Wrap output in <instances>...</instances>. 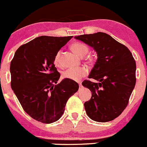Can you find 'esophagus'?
Instances as JSON below:
<instances>
[{"mask_svg": "<svg viewBox=\"0 0 147 147\" xmlns=\"http://www.w3.org/2000/svg\"><path fill=\"white\" fill-rule=\"evenodd\" d=\"M78 84H79L80 87H81V86H82V85H81V82H78Z\"/></svg>", "mask_w": 147, "mask_h": 147, "instance_id": "esophagus-1", "label": "esophagus"}]
</instances>
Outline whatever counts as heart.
Wrapping results in <instances>:
<instances>
[{"instance_id":"b5f03b06","label":"heart","mask_w":147,"mask_h":147,"mask_svg":"<svg viewBox=\"0 0 147 147\" xmlns=\"http://www.w3.org/2000/svg\"><path fill=\"white\" fill-rule=\"evenodd\" d=\"M72 49L74 52L78 55L84 57L88 51L87 46L80 42H76L72 45ZM61 51H58L56 54L54 59V63L56 66H61ZM87 74V69L84 66H78V67L68 68L62 73V76L64 78L72 80V81H78Z\"/></svg>"}]
</instances>
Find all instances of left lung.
Returning <instances> with one entry per match:
<instances>
[{
    "label": "left lung",
    "instance_id": "left-lung-1",
    "mask_svg": "<svg viewBox=\"0 0 147 147\" xmlns=\"http://www.w3.org/2000/svg\"><path fill=\"white\" fill-rule=\"evenodd\" d=\"M93 48L97 61L88 76L98 83L85 80L84 87L92 92L84 103L86 114L93 120H113L123 112L136 84V62L127 47L104 32L75 36Z\"/></svg>",
    "mask_w": 147,
    "mask_h": 147
}]
</instances>
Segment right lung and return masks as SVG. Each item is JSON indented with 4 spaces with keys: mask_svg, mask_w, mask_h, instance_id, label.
I'll use <instances>...</instances> for the list:
<instances>
[{
    "mask_svg": "<svg viewBox=\"0 0 147 147\" xmlns=\"http://www.w3.org/2000/svg\"><path fill=\"white\" fill-rule=\"evenodd\" d=\"M73 36H41L22 45L10 62L11 88L23 110L33 119L50 124L62 116L78 84L64 78L54 64L56 54Z\"/></svg>",
    "mask_w": 147,
    "mask_h": 147,
    "instance_id": "1",
    "label": "right lung"
}]
</instances>
